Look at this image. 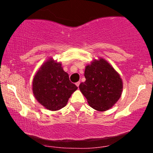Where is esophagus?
<instances>
[{
    "label": "esophagus",
    "instance_id": "esophagus-1",
    "mask_svg": "<svg viewBox=\"0 0 153 153\" xmlns=\"http://www.w3.org/2000/svg\"><path fill=\"white\" fill-rule=\"evenodd\" d=\"M80 82L78 81V82H75V85H76V86H78V87H79V85H80Z\"/></svg>",
    "mask_w": 153,
    "mask_h": 153
}]
</instances>
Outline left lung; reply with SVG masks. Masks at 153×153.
<instances>
[{"instance_id":"8db88e82","label":"left lung","mask_w":153,"mask_h":153,"mask_svg":"<svg viewBox=\"0 0 153 153\" xmlns=\"http://www.w3.org/2000/svg\"><path fill=\"white\" fill-rule=\"evenodd\" d=\"M84 76L85 81L79 88L93 108L103 111L117 102L122 95V80L108 62L94 60L85 67Z\"/></svg>"}]
</instances>
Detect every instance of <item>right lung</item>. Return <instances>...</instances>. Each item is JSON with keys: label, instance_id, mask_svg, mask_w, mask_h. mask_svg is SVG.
<instances>
[{"label": "right lung", "instance_id": "obj_1", "mask_svg": "<svg viewBox=\"0 0 153 153\" xmlns=\"http://www.w3.org/2000/svg\"><path fill=\"white\" fill-rule=\"evenodd\" d=\"M33 93L47 109L57 111L66 106L72 94L78 89L60 63L52 59L44 63L33 79Z\"/></svg>", "mask_w": 153, "mask_h": 153}]
</instances>
